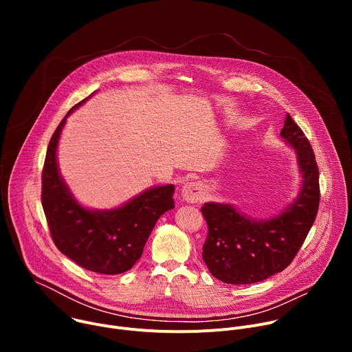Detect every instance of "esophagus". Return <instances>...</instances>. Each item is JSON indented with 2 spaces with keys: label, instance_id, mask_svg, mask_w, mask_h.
<instances>
[{
  "label": "esophagus",
  "instance_id": "34e87169",
  "mask_svg": "<svg viewBox=\"0 0 352 352\" xmlns=\"http://www.w3.org/2000/svg\"><path fill=\"white\" fill-rule=\"evenodd\" d=\"M182 197L189 204H197L204 199L205 189L200 182H186L181 189Z\"/></svg>",
  "mask_w": 352,
  "mask_h": 352
}]
</instances>
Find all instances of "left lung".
<instances>
[{
	"label": "left lung",
	"instance_id": "8db88e82",
	"mask_svg": "<svg viewBox=\"0 0 352 352\" xmlns=\"http://www.w3.org/2000/svg\"><path fill=\"white\" fill-rule=\"evenodd\" d=\"M294 148L300 185L296 196L270 219H254L231 204L208 202L202 214L209 234L204 261L227 284H254L283 272L302 246L318 214L319 170L309 140L287 114L280 132Z\"/></svg>",
	"mask_w": 352,
	"mask_h": 352
}]
</instances>
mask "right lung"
<instances>
[{
    "label": "right lung",
    "instance_id": "1",
    "mask_svg": "<svg viewBox=\"0 0 352 352\" xmlns=\"http://www.w3.org/2000/svg\"><path fill=\"white\" fill-rule=\"evenodd\" d=\"M72 107L47 147L41 177V205L53 241L80 267L100 274H121L132 269L157 220L174 209V185L152 186L114 209L80 205L63 178L57 160L58 140L67 118L87 100Z\"/></svg>",
    "mask_w": 352,
    "mask_h": 352
}]
</instances>
